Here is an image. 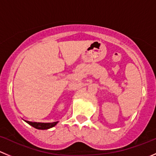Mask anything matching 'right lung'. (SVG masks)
Masks as SVG:
<instances>
[{
    "label": "right lung",
    "mask_w": 156,
    "mask_h": 156,
    "mask_svg": "<svg viewBox=\"0 0 156 156\" xmlns=\"http://www.w3.org/2000/svg\"><path fill=\"white\" fill-rule=\"evenodd\" d=\"M27 123L30 125L31 126H33L34 128H37V129H41V130H45V129H49V128H52L55 126L58 123V122H52V123H41V122H32L26 121Z\"/></svg>",
    "instance_id": "obj_1"
}]
</instances>
